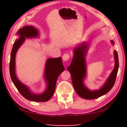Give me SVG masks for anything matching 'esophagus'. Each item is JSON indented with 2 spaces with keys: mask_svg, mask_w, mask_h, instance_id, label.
I'll list each match as a JSON object with an SVG mask.
<instances>
[{
  "mask_svg": "<svg viewBox=\"0 0 127 127\" xmlns=\"http://www.w3.org/2000/svg\"><path fill=\"white\" fill-rule=\"evenodd\" d=\"M62 58H63L64 61H68L70 58V54L68 53H65L62 56Z\"/></svg>",
  "mask_w": 127,
  "mask_h": 127,
  "instance_id": "34e87169",
  "label": "esophagus"
}]
</instances>
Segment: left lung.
Returning a JSON list of instances; mask_svg holds the SVG:
<instances>
[{
	"mask_svg": "<svg viewBox=\"0 0 127 127\" xmlns=\"http://www.w3.org/2000/svg\"><path fill=\"white\" fill-rule=\"evenodd\" d=\"M114 44V41H111ZM88 45L82 44L74 50V57L70 65L68 67L71 76V80L74 88L80 97L86 99H94L100 97L109 92L116 82L117 73L119 68L118 56L117 51L114 50L115 66L107 82L102 88L98 91H91L84 86L83 79L86 75V65L85 58L87 50Z\"/></svg>",
	"mask_w": 127,
	"mask_h": 127,
	"instance_id": "left-lung-1",
	"label": "left lung"
}]
</instances>
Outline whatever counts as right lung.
I'll return each mask as SVG.
<instances>
[{"instance_id": "obj_1", "label": "right lung", "mask_w": 127, "mask_h": 127, "mask_svg": "<svg viewBox=\"0 0 127 127\" xmlns=\"http://www.w3.org/2000/svg\"><path fill=\"white\" fill-rule=\"evenodd\" d=\"M17 34L20 35V38L15 40L14 44L11 52L9 64V71L11 80L19 93L27 100L39 102L49 100L54 94L58 78L60 74L64 70L62 58L59 57L47 60L45 70V78L48 85L47 89L43 94H35L32 93L28 88L23 84L16 77L15 74V58L18 48L24 42L25 38L37 36L38 32V30L33 27L26 25L20 29L17 32Z\"/></svg>"}]
</instances>
